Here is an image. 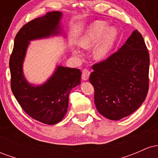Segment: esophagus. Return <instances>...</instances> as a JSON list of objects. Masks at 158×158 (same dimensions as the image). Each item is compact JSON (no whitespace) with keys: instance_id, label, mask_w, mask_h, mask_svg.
<instances>
[{"instance_id":"obj_1","label":"esophagus","mask_w":158,"mask_h":158,"mask_svg":"<svg viewBox=\"0 0 158 158\" xmlns=\"http://www.w3.org/2000/svg\"><path fill=\"white\" fill-rule=\"evenodd\" d=\"M90 73L89 70H87V69H84V70H82V74H81V79H82V80H88V78H89Z\"/></svg>"}]
</instances>
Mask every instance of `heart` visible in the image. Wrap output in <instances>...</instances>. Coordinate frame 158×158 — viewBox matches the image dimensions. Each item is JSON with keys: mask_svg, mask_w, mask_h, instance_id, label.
<instances>
[{"mask_svg": "<svg viewBox=\"0 0 158 158\" xmlns=\"http://www.w3.org/2000/svg\"><path fill=\"white\" fill-rule=\"evenodd\" d=\"M118 30L116 27H108V23L106 21H97L90 25L84 35L81 36L78 44L83 49L89 48L102 38L94 50V55L97 59H103L113 49L118 38ZM73 53L77 56H80L79 50H73Z\"/></svg>", "mask_w": 158, "mask_h": 158, "instance_id": "1", "label": "heart"}]
</instances>
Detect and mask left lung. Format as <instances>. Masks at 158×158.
Returning a JSON list of instances; mask_svg holds the SVG:
<instances>
[{
  "instance_id": "left-lung-1",
  "label": "left lung",
  "mask_w": 158,
  "mask_h": 158,
  "mask_svg": "<svg viewBox=\"0 0 158 158\" xmlns=\"http://www.w3.org/2000/svg\"><path fill=\"white\" fill-rule=\"evenodd\" d=\"M92 68L89 80L94 88V102L106 118L119 120L128 117L146 99L149 54L137 30L119 50Z\"/></svg>"
}]
</instances>
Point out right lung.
I'll return each mask as SVG.
<instances>
[{
	"mask_svg": "<svg viewBox=\"0 0 158 158\" xmlns=\"http://www.w3.org/2000/svg\"><path fill=\"white\" fill-rule=\"evenodd\" d=\"M61 16L58 11L50 12L23 25L15 36L10 59L11 89L18 102L30 117L48 125L56 124L64 117L69 94L80 84L81 72L58 66L48 81L35 86L25 79L23 63L30 41L60 33Z\"/></svg>",
	"mask_w": 158,
	"mask_h": 158,
	"instance_id": "1",
	"label": "right lung"
}]
</instances>
